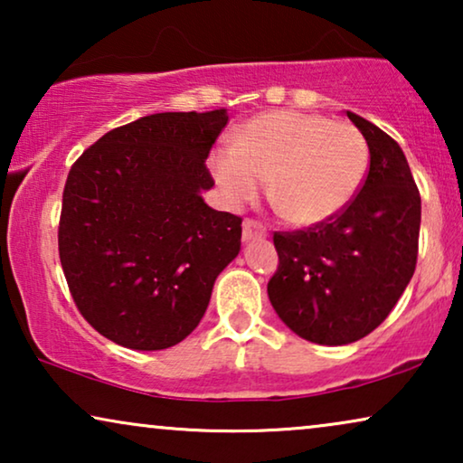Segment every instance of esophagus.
Masks as SVG:
<instances>
[{"instance_id":"esophagus-1","label":"esophagus","mask_w":463,"mask_h":463,"mask_svg":"<svg viewBox=\"0 0 463 463\" xmlns=\"http://www.w3.org/2000/svg\"><path fill=\"white\" fill-rule=\"evenodd\" d=\"M268 236V230L259 223L255 219H246L242 223V240L244 242H252V240H259V238H265Z\"/></svg>"}]
</instances>
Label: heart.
<instances>
[{
    "mask_svg": "<svg viewBox=\"0 0 463 463\" xmlns=\"http://www.w3.org/2000/svg\"><path fill=\"white\" fill-rule=\"evenodd\" d=\"M213 176L232 206L269 198L295 225H318L354 200L369 173V145L347 122L290 109L268 111L240 126L232 147L211 157Z\"/></svg>",
    "mask_w": 463,
    "mask_h": 463,
    "instance_id": "1",
    "label": "heart"
}]
</instances>
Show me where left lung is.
I'll return each instance as SVG.
<instances>
[{
    "label": "left lung",
    "instance_id": "8db88e82",
    "mask_svg": "<svg viewBox=\"0 0 463 463\" xmlns=\"http://www.w3.org/2000/svg\"><path fill=\"white\" fill-rule=\"evenodd\" d=\"M369 145L356 198L309 230L276 232L268 295L290 331L320 345H347L388 318L415 271L421 198L401 145L347 111Z\"/></svg>",
    "mask_w": 463,
    "mask_h": 463
}]
</instances>
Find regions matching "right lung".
I'll return each instance as SVG.
<instances>
[{
	"label": "right lung",
	"instance_id": "right-lung-1",
	"mask_svg": "<svg viewBox=\"0 0 463 463\" xmlns=\"http://www.w3.org/2000/svg\"><path fill=\"white\" fill-rule=\"evenodd\" d=\"M227 109L154 113L113 128L69 170L59 255L81 316L128 350H166L204 316L240 252L242 219L214 211L206 157Z\"/></svg>",
	"mask_w": 463,
	"mask_h": 463
}]
</instances>
